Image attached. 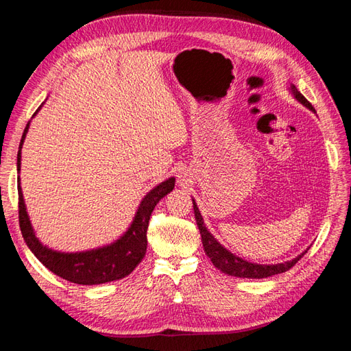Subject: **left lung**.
<instances>
[{
	"label": "left lung",
	"mask_w": 351,
	"mask_h": 351,
	"mask_svg": "<svg viewBox=\"0 0 351 351\" xmlns=\"http://www.w3.org/2000/svg\"><path fill=\"white\" fill-rule=\"evenodd\" d=\"M290 92L291 95H294V98L299 101L300 104H303L306 108H309L312 112H316L315 108L312 107V104L307 101L303 95L297 90V88L291 83L290 84ZM193 200V210H195V218H196V224L199 227L200 231V237H202V243H204V249L205 253L209 256L210 262L215 265V268H218L219 271H222L224 274L231 275V277H239V278H268L272 277V275L277 274H282L285 271H289L291 267L299 262L303 254L309 250L307 247L303 253H300L299 256H295L291 261H287L282 263H274V265H261V263H253V262H247L246 259L239 258L237 254L231 253L228 249H226L222 244L210 234L208 231V228L205 227L204 218L200 215V210L196 205L195 199Z\"/></svg>",
	"instance_id": "obj_1"
}]
</instances>
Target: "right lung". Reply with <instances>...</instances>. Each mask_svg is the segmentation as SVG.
<instances>
[{"instance_id": "1", "label": "right lung", "mask_w": 351, "mask_h": 351, "mask_svg": "<svg viewBox=\"0 0 351 351\" xmlns=\"http://www.w3.org/2000/svg\"><path fill=\"white\" fill-rule=\"evenodd\" d=\"M44 105V104H42ZM36 110L34 117L38 114ZM30 121L26 124L22 141H20L19 154H17V171L20 173L22 165V147L26 139ZM17 190H19V224L22 230L23 239L27 244L30 252L35 254L42 265L54 272L62 280H67L74 284L82 285H95L105 284L121 280L127 277L137 265L143 259L146 247H147V226L154 208L164 196H167L174 189L176 178L169 177L165 182L155 186L151 192H147L142 199L136 215L132 221L130 227L127 228L124 234L112 241L107 246L97 247L84 252H58L44 246L35 234V230L32 227L29 214L26 210L22 186H20V177L17 178Z\"/></svg>"}]
</instances>
